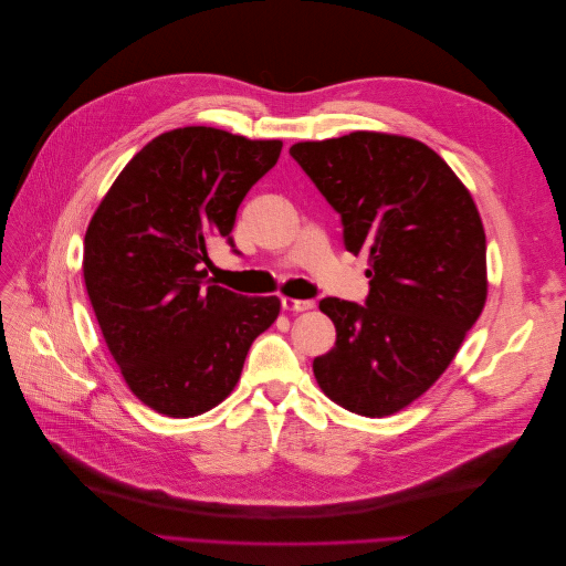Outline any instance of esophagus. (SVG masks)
Masks as SVG:
<instances>
[{
    "instance_id": "34e87169",
    "label": "esophagus",
    "mask_w": 566,
    "mask_h": 566,
    "mask_svg": "<svg viewBox=\"0 0 566 566\" xmlns=\"http://www.w3.org/2000/svg\"><path fill=\"white\" fill-rule=\"evenodd\" d=\"M283 311H292V313H302V311H311L315 304L311 300H292V297H283L281 300Z\"/></svg>"
}]
</instances>
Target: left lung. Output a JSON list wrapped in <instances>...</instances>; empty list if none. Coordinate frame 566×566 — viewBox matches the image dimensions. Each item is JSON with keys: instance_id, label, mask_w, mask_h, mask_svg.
Here are the masks:
<instances>
[{"instance_id": "obj_1", "label": "left lung", "mask_w": 566, "mask_h": 566, "mask_svg": "<svg viewBox=\"0 0 566 566\" xmlns=\"http://www.w3.org/2000/svg\"><path fill=\"white\" fill-rule=\"evenodd\" d=\"M290 156L334 207L349 253H366L364 304L325 297L336 345L315 357L340 408L387 417L419 398L486 304V234L472 196L419 140L357 130Z\"/></svg>"}]
</instances>
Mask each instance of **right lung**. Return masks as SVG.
Here are the masks:
<instances>
[{"label":"right lung","mask_w":566,"mask_h":566,"mask_svg":"<svg viewBox=\"0 0 566 566\" xmlns=\"http://www.w3.org/2000/svg\"><path fill=\"white\" fill-rule=\"evenodd\" d=\"M281 140L186 126L145 145L115 179L85 234L83 274L98 327L130 391L168 417H196L234 389L251 343L279 317L276 297L207 279Z\"/></svg>","instance_id":"right-lung-1"}]
</instances>
